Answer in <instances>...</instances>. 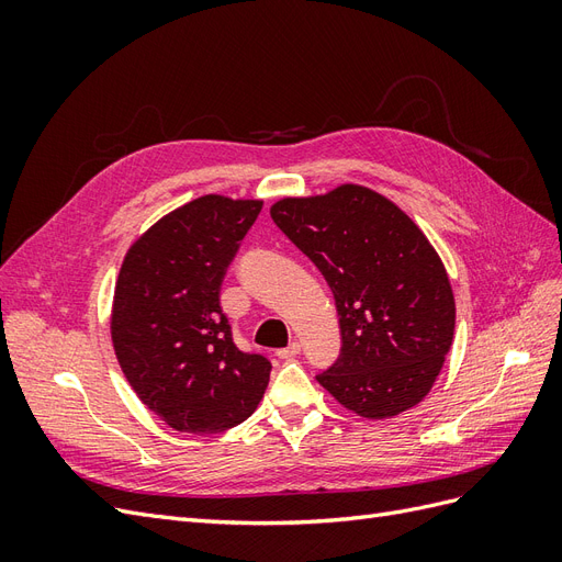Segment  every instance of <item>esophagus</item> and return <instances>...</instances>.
<instances>
[{
	"instance_id": "obj_1",
	"label": "esophagus",
	"mask_w": 562,
	"mask_h": 562,
	"mask_svg": "<svg viewBox=\"0 0 562 562\" xmlns=\"http://www.w3.org/2000/svg\"><path fill=\"white\" fill-rule=\"evenodd\" d=\"M300 353V342H291L288 347H283V349H277V356L281 361H291V359H295V356Z\"/></svg>"
}]
</instances>
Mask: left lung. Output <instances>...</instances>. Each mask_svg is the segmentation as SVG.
Returning a JSON list of instances; mask_svg holds the SVG:
<instances>
[{
  "instance_id": "1",
  "label": "left lung",
  "mask_w": 562,
  "mask_h": 562,
  "mask_svg": "<svg viewBox=\"0 0 562 562\" xmlns=\"http://www.w3.org/2000/svg\"><path fill=\"white\" fill-rule=\"evenodd\" d=\"M271 220L328 281L342 333L316 380L347 411L384 419L429 394L454 335L448 271L396 203L361 184L281 199Z\"/></svg>"
}]
</instances>
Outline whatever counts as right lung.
I'll list each match as a JSON object with an SVG mask.
<instances>
[{
  "instance_id": "obj_1",
  "label": "right lung",
  "mask_w": 562,
  "mask_h": 562,
  "mask_svg": "<svg viewBox=\"0 0 562 562\" xmlns=\"http://www.w3.org/2000/svg\"><path fill=\"white\" fill-rule=\"evenodd\" d=\"M262 201L199 196L135 241L119 271L112 345L151 413L184 434L248 419L269 384L262 353L234 345L220 285Z\"/></svg>"
}]
</instances>
